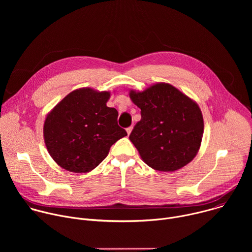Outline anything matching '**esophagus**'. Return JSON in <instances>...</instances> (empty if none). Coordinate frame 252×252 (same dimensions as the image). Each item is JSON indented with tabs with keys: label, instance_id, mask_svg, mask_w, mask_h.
<instances>
[{
	"label": "esophagus",
	"instance_id": "1",
	"mask_svg": "<svg viewBox=\"0 0 252 252\" xmlns=\"http://www.w3.org/2000/svg\"><path fill=\"white\" fill-rule=\"evenodd\" d=\"M131 130H132V126H129V127H127V128H126V132H127V134H128V135L130 134Z\"/></svg>",
	"mask_w": 252,
	"mask_h": 252
}]
</instances>
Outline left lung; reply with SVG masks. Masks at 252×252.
<instances>
[{
    "label": "left lung",
    "instance_id": "obj_1",
    "mask_svg": "<svg viewBox=\"0 0 252 252\" xmlns=\"http://www.w3.org/2000/svg\"><path fill=\"white\" fill-rule=\"evenodd\" d=\"M128 94L141 111L129 135L141 159L165 172L189 163L199 151L204 128L196 101L167 83L130 90Z\"/></svg>",
    "mask_w": 252,
    "mask_h": 252
}]
</instances>
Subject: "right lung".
I'll return each instance as SVG.
<instances>
[{
  "label": "right lung",
  "instance_id": "add662e5",
  "mask_svg": "<svg viewBox=\"0 0 252 252\" xmlns=\"http://www.w3.org/2000/svg\"><path fill=\"white\" fill-rule=\"evenodd\" d=\"M111 94L110 91L77 89L47 115L44 140L62 168L89 172L107 157L115 142L127 135L118 125V111L106 105Z\"/></svg>",
  "mask_w": 252,
  "mask_h": 252
}]
</instances>
